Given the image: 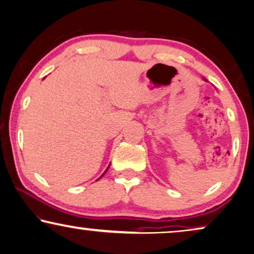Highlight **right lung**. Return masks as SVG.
<instances>
[{
    "label": "right lung",
    "instance_id": "1",
    "mask_svg": "<svg viewBox=\"0 0 254 254\" xmlns=\"http://www.w3.org/2000/svg\"><path fill=\"white\" fill-rule=\"evenodd\" d=\"M109 166H110V165H109ZM107 170H108V169H107ZM104 173H105V172H104ZM104 173H103V175H104ZM103 175H102V176H103Z\"/></svg>",
    "mask_w": 254,
    "mask_h": 254
}]
</instances>
